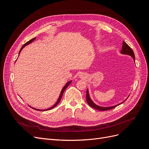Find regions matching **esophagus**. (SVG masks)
<instances>
[{
    "instance_id": "1",
    "label": "esophagus",
    "mask_w": 149,
    "mask_h": 149,
    "mask_svg": "<svg viewBox=\"0 0 149 149\" xmlns=\"http://www.w3.org/2000/svg\"><path fill=\"white\" fill-rule=\"evenodd\" d=\"M79 76H83V74H82V73H81V74H80Z\"/></svg>"
}]
</instances>
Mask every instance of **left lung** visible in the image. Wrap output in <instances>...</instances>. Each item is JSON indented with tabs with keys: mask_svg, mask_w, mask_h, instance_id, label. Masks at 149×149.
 Returning <instances> with one entry per match:
<instances>
[{
	"mask_svg": "<svg viewBox=\"0 0 149 149\" xmlns=\"http://www.w3.org/2000/svg\"><path fill=\"white\" fill-rule=\"evenodd\" d=\"M120 53H123V54H125V55H128L131 56L132 58L134 59V61H135L134 53L133 50L132 49V48H130L125 42H123V47H122V49H121V51H120ZM127 99H126L125 101L127 100ZM86 101H87L88 104L90 106H91V107L94 108V109H95L99 110V111H107V110L112 109H113V108H114L116 106L120 105V104L123 103L124 102V101H123V102H121L120 104H118V105H116V106H111V107H101V106H99L96 105V104H94L93 102V101L91 100V98H90V97H89L88 89H87V91H86Z\"/></svg>",
	"mask_w": 149,
	"mask_h": 149,
	"instance_id": "8db88e82",
	"label": "left lung"
}]
</instances>
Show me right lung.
Listing matches in <instances>:
<instances>
[{"label": "right lung", "mask_w": 149, "mask_h": 149, "mask_svg": "<svg viewBox=\"0 0 149 149\" xmlns=\"http://www.w3.org/2000/svg\"><path fill=\"white\" fill-rule=\"evenodd\" d=\"M35 38H32V39H31L30 40H29V42H27L26 43H25L23 46L22 47V48H20V52H19V54H20V52L22 51V49H23L26 45H29V43H31L33 41H34V40H35ZM71 82H72V81H68V82L65 85V86L63 87V88L62 89V90H61V93H60V96H59V97H58V101H57V102L55 104H54L52 107H51L50 108H48V109H35V108H33V107H31V108H33V109H35V110H37V111H48V110H50V109H52L53 108H54L55 107H56L58 104V103H59L60 102V101H61V97H62V96H63V93L65 92V89L67 88V87L71 83Z\"/></svg>", "instance_id": "obj_1"}]
</instances>
